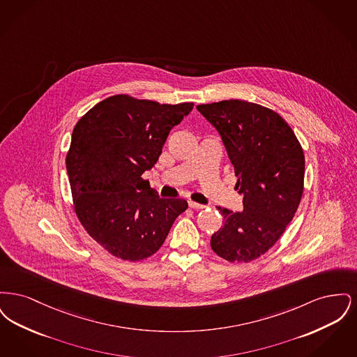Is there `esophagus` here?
I'll return each instance as SVG.
<instances>
[{
	"label": "esophagus",
	"instance_id": "esophagus-1",
	"mask_svg": "<svg viewBox=\"0 0 357 357\" xmlns=\"http://www.w3.org/2000/svg\"><path fill=\"white\" fill-rule=\"evenodd\" d=\"M188 206L191 207V208H194V210H199V208H204V204H197V202H192V201H190L188 202Z\"/></svg>",
	"mask_w": 357,
	"mask_h": 357
}]
</instances>
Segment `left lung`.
<instances>
[{"label":"left lung","mask_w":357,"mask_h":357,"mask_svg":"<svg viewBox=\"0 0 357 357\" xmlns=\"http://www.w3.org/2000/svg\"><path fill=\"white\" fill-rule=\"evenodd\" d=\"M197 109L221 136L243 197L241 213L218 207L225 223L211 236V249L230 262L253 261L294 217L304 190V151L288 123L259 104L222 100Z\"/></svg>","instance_id":"left-lung-1"}]
</instances>
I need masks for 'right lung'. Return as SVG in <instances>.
<instances>
[{
  "label": "right lung",
  "instance_id": "obj_1",
  "mask_svg": "<svg viewBox=\"0 0 357 357\" xmlns=\"http://www.w3.org/2000/svg\"><path fill=\"white\" fill-rule=\"evenodd\" d=\"M192 107L116 95L75 126L67 155L75 211L111 255L128 261L153 255L186 210L185 199L160 198L142 175L155 166L171 130Z\"/></svg>",
  "mask_w": 357,
  "mask_h": 357
}]
</instances>
